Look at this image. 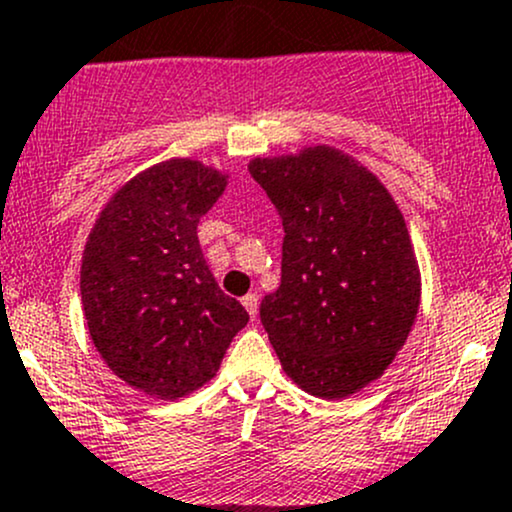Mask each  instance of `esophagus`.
I'll list each match as a JSON object with an SVG mask.
<instances>
[{"label":"esophagus","instance_id":"34e87169","mask_svg":"<svg viewBox=\"0 0 512 512\" xmlns=\"http://www.w3.org/2000/svg\"><path fill=\"white\" fill-rule=\"evenodd\" d=\"M242 306H245L247 314L255 319L257 316V294H245V297H242Z\"/></svg>","mask_w":512,"mask_h":512}]
</instances>
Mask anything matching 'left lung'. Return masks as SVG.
Returning <instances> with one entry per match:
<instances>
[{
  "label": "left lung",
  "instance_id": "1",
  "mask_svg": "<svg viewBox=\"0 0 512 512\" xmlns=\"http://www.w3.org/2000/svg\"><path fill=\"white\" fill-rule=\"evenodd\" d=\"M282 218V282L260 321L301 390L341 400L380 378L419 309L405 218L368 169L328 147L255 159Z\"/></svg>",
  "mask_w": 512,
  "mask_h": 512
}]
</instances>
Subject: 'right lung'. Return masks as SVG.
<instances>
[{
  "mask_svg": "<svg viewBox=\"0 0 512 512\" xmlns=\"http://www.w3.org/2000/svg\"><path fill=\"white\" fill-rule=\"evenodd\" d=\"M223 188L198 161L152 166L115 193L85 245L80 294L95 348L117 378L161 400L208 383L250 319L198 242Z\"/></svg>",
  "mask_w": 512,
  "mask_h": 512,
  "instance_id": "obj_1",
  "label": "right lung"
}]
</instances>
